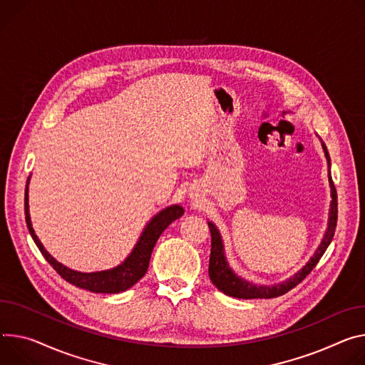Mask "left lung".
Returning a JSON list of instances; mask_svg holds the SVG:
<instances>
[{
    "label": "left lung",
    "mask_w": 365,
    "mask_h": 365,
    "mask_svg": "<svg viewBox=\"0 0 365 365\" xmlns=\"http://www.w3.org/2000/svg\"><path fill=\"white\" fill-rule=\"evenodd\" d=\"M323 150H324L327 163L330 165V157H329V153H327V148L324 144H323ZM329 180H330V189H332V204H330L329 224H327L326 235H324L320 246L317 247L314 256L306 263V267L302 271H298L289 279L284 281L282 284L274 285V287H257V285H253V284L239 278L233 271L228 268V263L224 256V247H222L220 231L217 230V227L212 222H208L210 230H211V256H210L208 272H210V279L212 281V284L220 291H222L224 294H227L230 297L246 298V300L247 298L279 297L300 284L313 271V268L319 263L320 257L323 256L327 246L330 245V242H332V239L335 236V228H336V222H338V193H336V187L334 185L332 176H329Z\"/></svg>",
    "instance_id": "left-lung-1"
}]
</instances>
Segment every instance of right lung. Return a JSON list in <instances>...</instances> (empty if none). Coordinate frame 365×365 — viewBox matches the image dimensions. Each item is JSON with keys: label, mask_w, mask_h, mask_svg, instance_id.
Returning <instances> with one entry per match:
<instances>
[{"label": "right lung", "mask_w": 365, "mask_h": 365, "mask_svg": "<svg viewBox=\"0 0 365 365\" xmlns=\"http://www.w3.org/2000/svg\"><path fill=\"white\" fill-rule=\"evenodd\" d=\"M185 210L179 205H173L163 210L158 212L145 227L143 231V235L135 245L132 253L122 262L119 267L109 269V271H102V272H77L73 271L67 267H63L59 262H56L42 246L39 242L38 236L35 235V230L31 227L30 215H29V195H27V186L24 192V214H26V222L27 228L30 231L31 239L35 240L36 246L39 247L41 253L43 257L51 263V267L65 279L67 282L88 289L91 292H105V294H115V292H122L132 285H135L147 272L148 269V263L150 257L153 253V249L161 236L163 231L168 228L175 220L180 218L183 215Z\"/></svg>", "instance_id": "add662e5"}]
</instances>
